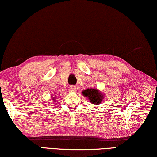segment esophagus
Segmentation results:
<instances>
[{
  "mask_svg": "<svg viewBox=\"0 0 157 157\" xmlns=\"http://www.w3.org/2000/svg\"><path fill=\"white\" fill-rule=\"evenodd\" d=\"M68 89H69L70 91H73V92L76 91V86H69V88H68Z\"/></svg>",
  "mask_w": 157,
  "mask_h": 157,
  "instance_id": "obj_1",
  "label": "esophagus"
}]
</instances>
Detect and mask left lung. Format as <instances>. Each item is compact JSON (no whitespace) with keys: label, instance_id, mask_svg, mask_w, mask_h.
<instances>
[{"label":"left lung","instance_id":"1","mask_svg":"<svg viewBox=\"0 0 157 157\" xmlns=\"http://www.w3.org/2000/svg\"><path fill=\"white\" fill-rule=\"evenodd\" d=\"M82 94L89 98L90 101L94 104H99L102 101V94L97 89H86L82 92Z\"/></svg>","mask_w":157,"mask_h":157}]
</instances>
